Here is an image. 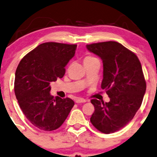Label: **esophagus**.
I'll return each mask as SVG.
<instances>
[{"mask_svg": "<svg viewBox=\"0 0 157 157\" xmlns=\"http://www.w3.org/2000/svg\"><path fill=\"white\" fill-rule=\"evenodd\" d=\"M86 100L84 99V98H77L75 99V102L77 103H80V102H86Z\"/></svg>", "mask_w": 157, "mask_h": 157, "instance_id": "esophagus-1", "label": "esophagus"}]
</instances>
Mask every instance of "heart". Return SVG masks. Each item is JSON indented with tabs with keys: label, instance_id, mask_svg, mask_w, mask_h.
Masks as SVG:
<instances>
[{
	"label": "heart",
	"instance_id": "heart-1",
	"mask_svg": "<svg viewBox=\"0 0 157 157\" xmlns=\"http://www.w3.org/2000/svg\"><path fill=\"white\" fill-rule=\"evenodd\" d=\"M95 59V58L92 57V56H86V57H84V62H86V61H90V60H92V59Z\"/></svg>",
	"mask_w": 157,
	"mask_h": 157
}]
</instances>
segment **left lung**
<instances>
[{"label": "left lung", "mask_w": 157, "mask_h": 157, "mask_svg": "<svg viewBox=\"0 0 157 157\" xmlns=\"http://www.w3.org/2000/svg\"><path fill=\"white\" fill-rule=\"evenodd\" d=\"M89 51L101 58V88L110 101L92 99L94 111L90 121L100 132L110 134L122 129L140 108L146 90L142 67L134 52L116 41L87 44Z\"/></svg>", "instance_id": "1"}]
</instances>
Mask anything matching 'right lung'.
<instances>
[{"label": "right lung", "mask_w": 157, "mask_h": 157, "mask_svg": "<svg viewBox=\"0 0 157 157\" xmlns=\"http://www.w3.org/2000/svg\"><path fill=\"white\" fill-rule=\"evenodd\" d=\"M76 44L46 42L19 62L15 73L14 92L28 121L39 129L52 131L65 121L74 105L71 98H55L50 83L63 78L65 66L75 55Z\"/></svg>", "instance_id": "1"}]
</instances>
